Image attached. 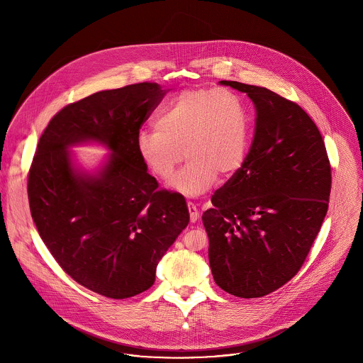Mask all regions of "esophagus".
<instances>
[{
    "instance_id": "esophagus-1",
    "label": "esophagus",
    "mask_w": 363,
    "mask_h": 363,
    "mask_svg": "<svg viewBox=\"0 0 363 363\" xmlns=\"http://www.w3.org/2000/svg\"><path fill=\"white\" fill-rule=\"evenodd\" d=\"M188 211H189V220L191 223H196L199 218V213L196 210V206L192 202H188Z\"/></svg>"
}]
</instances>
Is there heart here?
I'll use <instances>...</instances> for the list:
<instances>
[{"mask_svg":"<svg viewBox=\"0 0 363 363\" xmlns=\"http://www.w3.org/2000/svg\"><path fill=\"white\" fill-rule=\"evenodd\" d=\"M153 126L136 135L139 158L155 177L168 179L185 155L189 161L171 186L186 196L210 189L218 175H235L247 160L250 113L241 97L227 89L182 90Z\"/></svg>","mask_w":363,"mask_h":363,"instance_id":"b5f03b06","label":"heart"}]
</instances>
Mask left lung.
<instances>
[{
  "label": "left lung",
  "instance_id": "1",
  "mask_svg": "<svg viewBox=\"0 0 363 363\" xmlns=\"http://www.w3.org/2000/svg\"><path fill=\"white\" fill-rule=\"evenodd\" d=\"M255 129L242 168L202 214L216 283L227 293L263 297L291 280L320 231L329 206L330 164L322 135L294 101L240 82Z\"/></svg>",
  "mask_w": 363,
  "mask_h": 363
}]
</instances>
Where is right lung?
<instances>
[{
	"mask_svg": "<svg viewBox=\"0 0 363 363\" xmlns=\"http://www.w3.org/2000/svg\"><path fill=\"white\" fill-rule=\"evenodd\" d=\"M167 93L145 82L67 105L43 132L30 168V211L41 240L74 281L105 297L147 290L189 223L184 196L157 191L135 145ZM83 143L111 152L94 172L77 166L69 152Z\"/></svg>",
	"mask_w": 363,
	"mask_h": 363,
	"instance_id": "add662e5",
	"label": "right lung"
}]
</instances>
